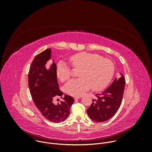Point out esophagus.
<instances>
[{
  "mask_svg": "<svg viewBox=\"0 0 152 152\" xmlns=\"http://www.w3.org/2000/svg\"><path fill=\"white\" fill-rule=\"evenodd\" d=\"M80 97H81L80 96H76V97H74V99H75V100H77V99H80Z\"/></svg>",
  "mask_w": 152,
  "mask_h": 152,
  "instance_id": "1",
  "label": "esophagus"
}]
</instances>
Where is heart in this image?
Returning <instances> with one entry per match:
<instances>
[{
    "label": "heart",
    "mask_w": 152,
    "mask_h": 152,
    "mask_svg": "<svg viewBox=\"0 0 152 152\" xmlns=\"http://www.w3.org/2000/svg\"><path fill=\"white\" fill-rule=\"evenodd\" d=\"M69 61L78 70L77 79H73L64 86L66 92L73 96H82L91 87L95 91L103 89L110 82L115 70L113 62L107 58L92 53L80 52L71 56ZM56 76L61 82L67 80L71 76L67 65L59 62L57 65Z\"/></svg>",
    "instance_id": "obj_1"
}]
</instances>
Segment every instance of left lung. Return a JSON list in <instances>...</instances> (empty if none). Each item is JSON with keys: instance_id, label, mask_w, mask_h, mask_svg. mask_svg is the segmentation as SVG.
<instances>
[{"instance_id": "8db88e82", "label": "left lung", "mask_w": 152, "mask_h": 152, "mask_svg": "<svg viewBox=\"0 0 152 152\" xmlns=\"http://www.w3.org/2000/svg\"><path fill=\"white\" fill-rule=\"evenodd\" d=\"M116 77L113 83L96 98L87 110L90 118L96 122H103L112 118L118 111L121 104L126 81L124 76Z\"/></svg>"}]
</instances>
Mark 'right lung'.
I'll use <instances>...</instances> for the list:
<instances>
[{
    "instance_id": "obj_1",
    "label": "right lung",
    "mask_w": 152,
    "mask_h": 152,
    "mask_svg": "<svg viewBox=\"0 0 152 152\" xmlns=\"http://www.w3.org/2000/svg\"><path fill=\"white\" fill-rule=\"evenodd\" d=\"M50 57V49L35 56L28 73V85L33 101L41 114L50 121L59 123L70 115V107L75 100L72 96L65 95L63 101L54 104V98L62 97L63 93L59 88L56 64L53 62L49 70L45 67Z\"/></svg>"
}]
</instances>
